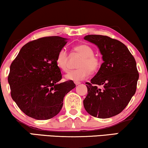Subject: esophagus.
<instances>
[{"mask_svg": "<svg viewBox=\"0 0 148 148\" xmlns=\"http://www.w3.org/2000/svg\"><path fill=\"white\" fill-rule=\"evenodd\" d=\"M75 83L76 85H80V82H75V83Z\"/></svg>", "mask_w": 148, "mask_h": 148, "instance_id": "34e87169", "label": "esophagus"}]
</instances>
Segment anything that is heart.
<instances>
[{"instance_id":"heart-1","label":"heart","mask_w":148,"mask_h":148,"mask_svg":"<svg viewBox=\"0 0 148 148\" xmlns=\"http://www.w3.org/2000/svg\"><path fill=\"white\" fill-rule=\"evenodd\" d=\"M74 51L81 56L78 62L79 68L70 71L65 75V79L74 82H80L89 76L90 72H94L98 70L100 65V59L94 55V50L87 44H80L74 48ZM57 66L63 72L69 70L68 56L66 50L61 49L56 57Z\"/></svg>"}]
</instances>
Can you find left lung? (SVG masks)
Here are the masks:
<instances>
[{
    "label": "left lung",
    "instance_id": "8db88e82",
    "mask_svg": "<svg viewBox=\"0 0 148 148\" xmlns=\"http://www.w3.org/2000/svg\"><path fill=\"white\" fill-rule=\"evenodd\" d=\"M84 39L98 46L103 60L91 83H86L84 107L93 117L109 118L120 113L136 92L139 73L135 59L117 40L100 35H89Z\"/></svg>",
    "mask_w": 148,
    "mask_h": 148
}]
</instances>
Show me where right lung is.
I'll return each instance as SVG.
<instances>
[{
  "instance_id": "obj_1",
  "label": "right lung",
  "mask_w": 148,
  "mask_h": 148,
  "mask_svg": "<svg viewBox=\"0 0 148 148\" xmlns=\"http://www.w3.org/2000/svg\"><path fill=\"white\" fill-rule=\"evenodd\" d=\"M67 40L52 36L30 42L11 64V96L29 117L38 120L55 117L62 108L65 95L76 87L72 80L59 83L62 76L56 57Z\"/></svg>"
}]
</instances>
